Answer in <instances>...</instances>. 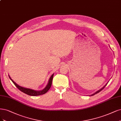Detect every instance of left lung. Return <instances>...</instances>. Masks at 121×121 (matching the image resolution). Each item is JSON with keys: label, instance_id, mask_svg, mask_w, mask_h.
<instances>
[{"label": "left lung", "instance_id": "1", "mask_svg": "<svg viewBox=\"0 0 121 121\" xmlns=\"http://www.w3.org/2000/svg\"><path fill=\"white\" fill-rule=\"evenodd\" d=\"M108 82L107 83V84H106V85H105V86H103V87H102V88H101V89L100 90H98V91H96V92H95V93L94 94H92V95H95V94H98V93H99V91H102V90H103V89H104V88H105V86H107V85L108 84Z\"/></svg>", "mask_w": 121, "mask_h": 121}]
</instances>
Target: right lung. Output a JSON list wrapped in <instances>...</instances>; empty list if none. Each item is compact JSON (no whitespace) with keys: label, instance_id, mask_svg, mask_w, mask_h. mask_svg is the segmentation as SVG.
Wrapping results in <instances>:
<instances>
[{"label":"right lung","instance_id":"right-lung-1","mask_svg":"<svg viewBox=\"0 0 121 121\" xmlns=\"http://www.w3.org/2000/svg\"><path fill=\"white\" fill-rule=\"evenodd\" d=\"M53 74H52L51 76V77H50L48 82V84L47 85V86L45 87V88L44 89H43V90H41V91H35V90H32V89H27V88H26V87H23L22 86H19L18 85H17L16 83H15L13 80H12L9 76V77L11 80V81L13 82L14 85L16 87H17L20 91H22V92L28 95H31V96H37V95H43L46 93H47V91L49 90L50 88H51L52 84V79H53Z\"/></svg>","mask_w":121,"mask_h":121}]
</instances>
